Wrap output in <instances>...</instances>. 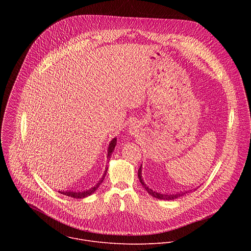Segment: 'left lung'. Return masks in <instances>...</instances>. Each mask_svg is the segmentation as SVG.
<instances>
[{"label": "left lung", "instance_id": "obj_1", "mask_svg": "<svg viewBox=\"0 0 251 251\" xmlns=\"http://www.w3.org/2000/svg\"><path fill=\"white\" fill-rule=\"evenodd\" d=\"M138 177H139V180H140V183L142 184L143 187H144V189L149 193V195H151L152 197H154V198H156V199L166 200V201H172V200L177 199V198H180V197H183L184 195H186V194L192 192V191H190V192H180V193H176V194H161V193H157V192L151 190V189L144 183V181H143V178H142V166H141V167L139 168V170H138Z\"/></svg>", "mask_w": 251, "mask_h": 251}]
</instances>
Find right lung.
Masks as SVG:
<instances>
[{"label": "right lung", "mask_w": 251, "mask_h": 251, "mask_svg": "<svg viewBox=\"0 0 251 251\" xmlns=\"http://www.w3.org/2000/svg\"><path fill=\"white\" fill-rule=\"evenodd\" d=\"M116 143H117V139H116V138H113L112 141L110 142L109 147H108V152H107V153H108V154H107V159H109V158L111 157L112 152L114 151V148H115V146H116ZM107 170H108V167L106 166L105 171H104V174H103V176H102V177H101V180H100L93 188H91V189H89V190H86V191H83V192H75V191H66V192H64V191H57V192L60 193V194H62V195H64V196H67V197H70V198H75V199H83V198H86V197L92 195V194L98 189V187L100 186V184H101V183L103 182V180H104V177H105L106 173H107Z\"/></svg>", "instance_id": "obj_1"}]
</instances>
